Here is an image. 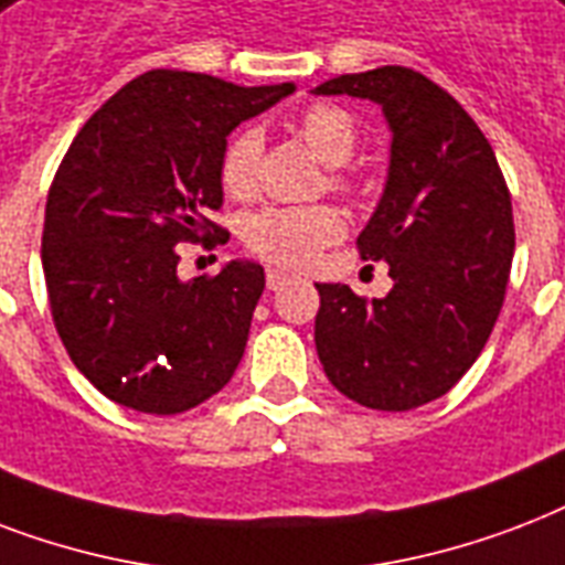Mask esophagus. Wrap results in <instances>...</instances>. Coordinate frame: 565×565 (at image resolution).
Returning a JSON list of instances; mask_svg holds the SVG:
<instances>
[{"instance_id":"34e87169","label":"esophagus","mask_w":565,"mask_h":565,"mask_svg":"<svg viewBox=\"0 0 565 565\" xmlns=\"http://www.w3.org/2000/svg\"><path fill=\"white\" fill-rule=\"evenodd\" d=\"M295 279H300V277H297V274H291V270L268 268V288H270V291H279V288L291 286Z\"/></svg>"}]
</instances>
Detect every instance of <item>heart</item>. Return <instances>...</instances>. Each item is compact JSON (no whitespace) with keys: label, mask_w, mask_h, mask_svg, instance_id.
I'll list each match as a JSON object with an SVG mask.
<instances>
[{"label":"heart","mask_w":565,"mask_h":565,"mask_svg":"<svg viewBox=\"0 0 565 565\" xmlns=\"http://www.w3.org/2000/svg\"><path fill=\"white\" fill-rule=\"evenodd\" d=\"M297 132L306 147L330 168H339L356 150V129L348 111L335 105H312ZM262 132L256 126L242 129L221 159L223 191L235 200H247L256 194L259 179ZM344 235V217L332 205H265L253 212L242 226L244 244L259 259L279 262V265H309L327 244L339 242Z\"/></svg>","instance_id":"1"}]
</instances>
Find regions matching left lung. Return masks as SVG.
<instances>
[{"label":"left lung","mask_w":565,"mask_h":565,"mask_svg":"<svg viewBox=\"0 0 565 565\" xmlns=\"http://www.w3.org/2000/svg\"><path fill=\"white\" fill-rule=\"evenodd\" d=\"M312 94L369 99L386 117V185L356 242L395 282L374 300L315 282L318 360L356 404L415 409L475 365L495 327L515 250L510 191L478 124L415 70L344 73Z\"/></svg>","instance_id":"8db88e82"}]
</instances>
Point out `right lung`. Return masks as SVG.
Returning <instances> with one entry per match:
<instances>
[{"mask_svg":"<svg viewBox=\"0 0 565 565\" xmlns=\"http://www.w3.org/2000/svg\"><path fill=\"white\" fill-rule=\"evenodd\" d=\"M291 90L150 70L70 143L46 200L43 277L70 360L108 401L177 415L233 380L265 268L233 259L182 279L177 244L214 226L230 132Z\"/></svg>","mask_w":565,"mask_h":565,"instance_id":"obj_1","label":"right lung"}]
</instances>
